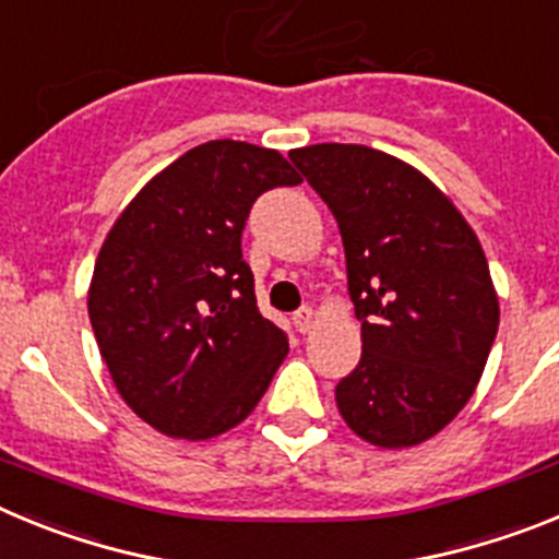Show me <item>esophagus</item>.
<instances>
[{
    "label": "esophagus",
    "instance_id": "1",
    "mask_svg": "<svg viewBox=\"0 0 559 559\" xmlns=\"http://www.w3.org/2000/svg\"><path fill=\"white\" fill-rule=\"evenodd\" d=\"M313 319H316L313 308H308V305H305V308H299L294 313V328L299 330V333H308V330L313 328Z\"/></svg>",
    "mask_w": 559,
    "mask_h": 559
}]
</instances>
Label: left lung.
<instances>
[{
    "label": "left lung",
    "instance_id": "1",
    "mask_svg": "<svg viewBox=\"0 0 559 559\" xmlns=\"http://www.w3.org/2000/svg\"><path fill=\"white\" fill-rule=\"evenodd\" d=\"M338 221L360 322L358 367L335 403L380 448L426 442L476 392L498 333L478 237L419 170L367 145L288 153Z\"/></svg>",
    "mask_w": 559,
    "mask_h": 559
}]
</instances>
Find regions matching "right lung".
Returning a JSON list of instances; mask_svg holds the SVG:
<instances>
[{"label":"right lung","instance_id":"right-lung-1","mask_svg":"<svg viewBox=\"0 0 559 559\" xmlns=\"http://www.w3.org/2000/svg\"><path fill=\"white\" fill-rule=\"evenodd\" d=\"M299 181L276 151L212 140L147 181L108 231L88 319L117 392L156 431H229L288 355L257 308L240 237L263 192Z\"/></svg>","mask_w":559,"mask_h":559}]
</instances>
